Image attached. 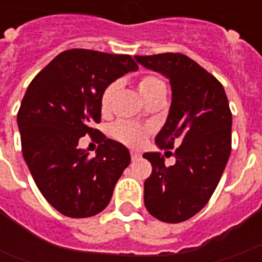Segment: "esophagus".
<instances>
[{"label":"esophagus","instance_id":"esophagus-1","mask_svg":"<svg viewBox=\"0 0 262 262\" xmlns=\"http://www.w3.org/2000/svg\"><path fill=\"white\" fill-rule=\"evenodd\" d=\"M132 160H139L140 159V153L139 151H130Z\"/></svg>","mask_w":262,"mask_h":262}]
</instances>
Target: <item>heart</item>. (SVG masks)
Listing matches in <instances>:
<instances>
[{"instance_id":"obj_1","label":"heart","mask_w":262,"mask_h":262,"mask_svg":"<svg viewBox=\"0 0 262 262\" xmlns=\"http://www.w3.org/2000/svg\"><path fill=\"white\" fill-rule=\"evenodd\" d=\"M163 88H165L164 82L156 75H144L137 81V90H139L144 101L157 91L163 90ZM115 91H116V84H109L103 90L102 95H101V101H99L102 112H108L109 108H111V102H112ZM148 132H150V129L147 126L127 122V120H118L111 126L112 137H115L116 140H119L120 143H123L126 146H130V147L142 146L147 139Z\"/></svg>"}]
</instances>
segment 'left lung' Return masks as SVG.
I'll use <instances>...</instances> for the list:
<instances>
[{
    "mask_svg": "<svg viewBox=\"0 0 262 262\" xmlns=\"http://www.w3.org/2000/svg\"><path fill=\"white\" fill-rule=\"evenodd\" d=\"M135 59L170 80V112L156 136L157 146L167 150L181 144L174 151L176 164L170 167L160 153L143 154L153 167L144 181V205L161 222H185L208 203L230 157L229 101L219 81L185 54Z\"/></svg>",
    "mask_w": 262,
    "mask_h": 262,
    "instance_id": "obj_1",
    "label": "left lung"
}]
</instances>
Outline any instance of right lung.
I'll list each match as a JSON object with an SVG mask.
<instances>
[{"label":"right lung","mask_w":262,"mask_h":262,"mask_svg":"<svg viewBox=\"0 0 262 262\" xmlns=\"http://www.w3.org/2000/svg\"><path fill=\"white\" fill-rule=\"evenodd\" d=\"M137 64L129 54L71 49L56 56L32 80L20 102L22 154L39 191L69 217H90L108 206L130 153L92 126L101 122V95ZM100 143L92 159L79 137Z\"/></svg>","instance_id":"right-lung-1"}]
</instances>
